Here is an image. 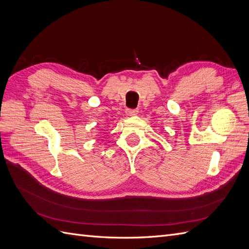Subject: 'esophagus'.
Returning <instances> with one entry per match:
<instances>
[{"label":"esophagus","mask_w":249,"mask_h":249,"mask_svg":"<svg viewBox=\"0 0 249 249\" xmlns=\"http://www.w3.org/2000/svg\"><path fill=\"white\" fill-rule=\"evenodd\" d=\"M138 112H139L138 109H126V110H125L126 115H129V116H135V115H137Z\"/></svg>","instance_id":"obj_1"}]
</instances>
